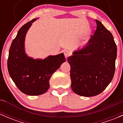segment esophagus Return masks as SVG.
Returning <instances> with one entry per match:
<instances>
[{
  "mask_svg": "<svg viewBox=\"0 0 123 123\" xmlns=\"http://www.w3.org/2000/svg\"><path fill=\"white\" fill-rule=\"evenodd\" d=\"M64 55H65V58H67L71 55V51H69L68 50H65L64 51Z\"/></svg>",
  "mask_w": 123,
  "mask_h": 123,
  "instance_id": "34e87169",
  "label": "esophagus"
}]
</instances>
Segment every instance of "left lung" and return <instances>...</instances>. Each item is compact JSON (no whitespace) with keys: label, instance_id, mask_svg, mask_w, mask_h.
I'll use <instances>...</instances> for the list:
<instances>
[{"label":"left lung","instance_id":"obj_1","mask_svg":"<svg viewBox=\"0 0 123 123\" xmlns=\"http://www.w3.org/2000/svg\"><path fill=\"white\" fill-rule=\"evenodd\" d=\"M96 30L86 46L68 58L71 89L77 95L90 97L102 92L113 79L117 46L112 34L96 19Z\"/></svg>","mask_w":123,"mask_h":123}]
</instances>
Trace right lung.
<instances>
[{
    "mask_svg": "<svg viewBox=\"0 0 123 123\" xmlns=\"http://www.w3.org/2000/svg\"><path fill=\"white\" fill-rule=\"evenodd\" d=\"M36 20L32 19L19 30L11 43L8 59V69L11 79L22 92L30 96L44 93L49 87L52 75L65 61L63 53L49 56L43 60L32 59L25 54V34Z\"/></svg>",
    "mask_w": 123,
    "mask_h": 123,
    "instance_id": "add662e5",
    "label": "right lung"
}]
</instances>
